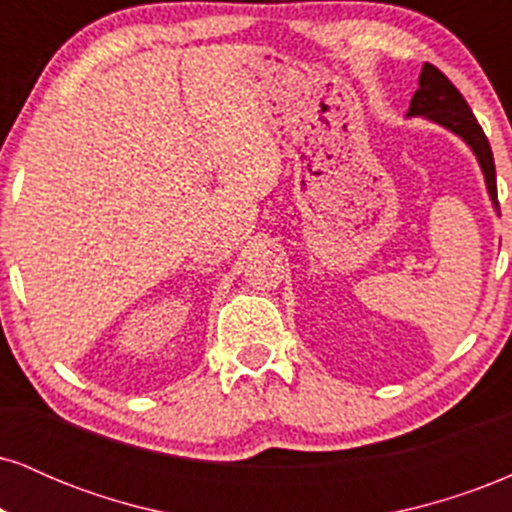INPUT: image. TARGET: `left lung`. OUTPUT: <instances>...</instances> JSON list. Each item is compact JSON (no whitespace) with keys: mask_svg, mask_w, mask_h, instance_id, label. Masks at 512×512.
Here are the masks:
<instances>
[{"mask_svg":"<svg viewBox=\"0 0 512 512\" xmlns=\"http://www.w3.org/2000/svg\"><path fill=\"white\" fill-rule=\"evenodd\" d=\"M407 117H426V120L436 122V125L445 127L448 132L457 134L464 144L472 149V154L477 156L481 173H484L486 190H489L491 204L498 211V192H496V166H493V154L491 144L486 139L484 129L479 127L477 117L472 115L467 101L462 98V93L450 84V79L433 64H424L419 74V88H416L414 98L409 103Z\"/></svg>","mask_w":512,"mask_h":512,"instance_id":"obj_1","label":"left lung"}]
</instances>
